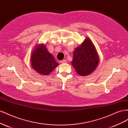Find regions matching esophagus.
I'll list each match as a JSON object with an SVG mask.
<instances>
[{"mask_svg":"<svg viewBox=\"0 0 128 128\" xmlns=\"http://www.w3.org/2000/svg\"><path fill=\"white\" fill-rule=\"evenodd\" d=\"M67 60H66V59H64V60H61V61H60V63H61V64H64V63H66L67 62Z\"/></svg>","mask_w":128,"mask_h":128,"instance_id":"34e87169","label":"esophagus"}]
</instances>
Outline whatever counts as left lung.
<instances>
[{
  "label": "left lung",
  "mask_w": 128,
  "mask_h": 128,
  "mask_svg": "<svg viewBox=\"0 0 128 128\" xmlns=\"http://www.w3.org/2000/svg\"><path fill=\"white\" fill-rule=\"evenodd\" d=\"M99 57L94 45L89 38L75 48L72 64L80 76H88L94 72L99 64Z\"/></svg>",
  "instance_id": "1"
}]
</instances>
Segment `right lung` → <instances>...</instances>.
Listing matches in <instances>:
<instances>
[{
	"label": "right lung",
	"instance_id": "right-lung-1",
	"mask_svg": "<svg viewBox=\"0 0 128 128\" xmlns=\"http://www.w3.org/2000/svg\"><path fill=\"white\" fill-rule=\"evenodd\" d=\"M32 67L40 74L48 75L59 65L43 44H37L30 57Z\"/></svg>",
	"mask_w": 128,
	"mask_h": 128
}]
</instances>
